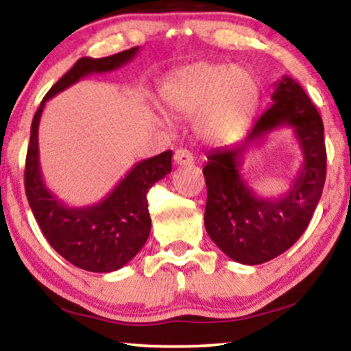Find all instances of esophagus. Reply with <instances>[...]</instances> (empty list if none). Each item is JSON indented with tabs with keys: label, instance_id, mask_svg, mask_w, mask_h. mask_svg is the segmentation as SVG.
Returning a JSON list of instances; mask_svg holds the SVG:
<instances>
[{
	"label": "esophagus",
	"instance_id": "obj_1",
	"mask_svg": "<svg viewBox=\"0 0 351 351\" xmlns=\"http://www.w3.org/2000/svg\"><path fill=\"white\" fill-rule=\"evenodd\" d=\"M173 158H175L176 165H181V167H186V165H191V163H194V155L188 149H178L175 152V157Z\"/></svg>",
	"mask_w": 351,
	"mask_h": 351
}]
</instances>
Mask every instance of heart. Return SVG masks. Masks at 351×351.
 <instances>
[{"instance_id":"obj_1","label":"heart","mask_w":351,"mask_h":351,"mask_svg":"<svg viewBox=\"0 0 351 351\" xmlns=\"http://www.w3.org/2000/svg\"><path fill=\"white\" fill-rule=\"evenodd\" d=\"M170 112L197 118V131L212 143H233L245 132L259 104L251 71L220 63H194L173 73L160 88Z\"/></svg>"}]
</instances>
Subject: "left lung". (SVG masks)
Listing matches in <instances>:
<instances>
[{
  "label": "left lung",
  "mask_w": 351,
  "mask_h": 351,
  "mask_svg": "<svg viewBox=\"0 0 351 351\" xmlns=\"http://www.w3.org/2000/svg\"><path fill=\"white\" fill-rule=\"evenodd\" d=\"M294 128L304 165L280 198H261L242 180V158L251 143L275 129ZM204 225L212 241L239 264H264L298 241L316 210L326 183V144L321 114L303 87L283 76L272 105L256 119L243 143L207 154Z\"/></svg>",
  "instance_id": "1"
}]
</instances>
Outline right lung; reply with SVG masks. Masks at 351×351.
I'll return each instance as SVG.
<instances>
[{
	"instance_id": "right-lung-1",
	"label": "right lung",
	"mask_w": 351,
	"mask_h": 351,
	"mask_svg": "<svg viewBox=\"0 0 351 351\" xmlns=\"http://www.w3.org/2000/svg\"><path fill=\"white\" fill-rule=\"evenodd\" d=\"M139 47L106 58H81L53 86L40 104L30 128L24 186L29 206L47 241L68 263L88 272H113L134 257L147 241V193L171 171V150L137 162L108 196L84 207L61 202L43 183L38 158V124L51 97L88 74L110 73L130 63Z\"/></svg>"
}]
</instances>
